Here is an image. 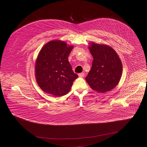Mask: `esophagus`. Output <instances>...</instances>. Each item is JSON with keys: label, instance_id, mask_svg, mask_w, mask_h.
<instances>
[{"label": "esophagus", "instance_id": "1", "mask_svg": "<svg viewBox=\"0 0 147 147\" xmlns=\"http://www.w3.org/2000/svg\"><path fill=\"white\" fill-rule=\"evenodd\" d=\"M78 75H79V77H80V78H83V77H84V73H79Z\"/></svg>", "mask_w": 147, "mask_h": 147}]
</instances>
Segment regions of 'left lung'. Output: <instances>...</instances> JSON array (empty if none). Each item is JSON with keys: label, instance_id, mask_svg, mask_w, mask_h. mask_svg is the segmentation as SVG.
<instances>
[{"label": "left lung", "instance_id": "8db88e82", "mask_svg": "<svg viewBox=\"0 0 147 147\" xmlns=\"http://www.w3.org/2000/svg\"><path fill=\"white\" fill-rule=\"evenodd\" d=\"M91 45L89 48L94 60L86 80L92 89L104 93L117 85L122 64L117 53L110 46L95 43Z\"/></svg>", "mask_w": 147, "mask_h": 147}]
</instances>
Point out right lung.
I'll use <instances>...</instances> for the list:
<instances>
[{"instance_id":"obj_1","label":"right lung","mask_w":147,"mask_h":147,"mask_svg":"<svg viewBox=\"0 0 147 147\" xmlns=\"http://www.w3.org/2000/svg\"><path fill=\"white\" fill-rule=\"evenodd\" d=\"M73 48L64 42L52 40L40 50L36 60L35 74L37 84L46 93L61 96L70 90L78 77L68 60Z\"/></svg>"}]
</instances>
